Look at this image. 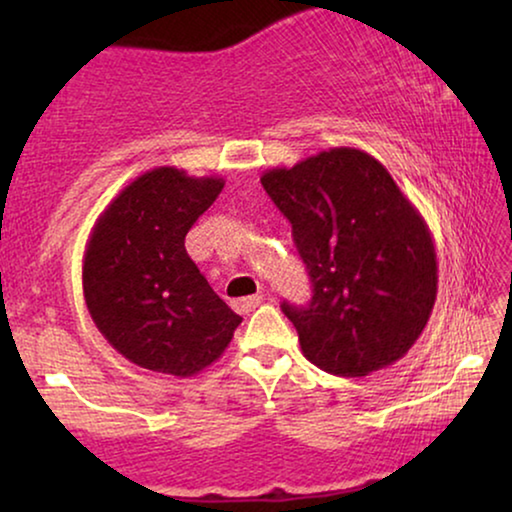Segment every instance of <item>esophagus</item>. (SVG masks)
<instances>
[{"mask_svg":"<svg viewBox=\"0 0 512 512\" xmlns=\"http://www.w3.org/2000/svg\"><path fill=\"white\" fill-rule=\"evenodd\" d=\"M263 300H265V293H256V296H249V298L237 300L235 307H237V310H242V312H251V310H256V307L261 305Z\"/></svg>","mask_w":512,"mask_h":512,"instance_id":"obj_1","label":"esophagus"}]
</instances>
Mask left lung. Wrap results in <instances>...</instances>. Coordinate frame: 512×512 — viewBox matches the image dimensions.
Segmentation results:
<instances>
[{"instance_id": "obj_1", "label": "left lung", "mask_w": 512, "mask_h": 512, "mask_svg": "<svg viewBox=\"0 0 512 512\" xmlns=\"http://www.w3.org/2000/svg\"><path fill=\"white\" fill-rule=\"evenodd\" d=\"M291 221L312 279V303L282 305L305 359L363 377L403 359L438 293L431 230L380 160L335 146L261 177Z\"/></svg>"}]
</instances>
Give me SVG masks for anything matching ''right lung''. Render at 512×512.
Segmentation results:
<instances>
[{
	"label": "right lung",
	"mask_w": 512,
	"mask_h": 512,
	"mask_svg": "<svg viewBox=\"0 0 512 512\" xmlns=\"http://www.w3.org/2000/svg\"><path fill=\"white\" fill-rule=\"evenodd\" d=\"M223 184L172 165L153 167L132 179L90 230L83 254L88 312L109 345L139 368L198 375L242 324L184 247Z\"/></svg>",
	"instance_id": "1"
}]
</instances>
